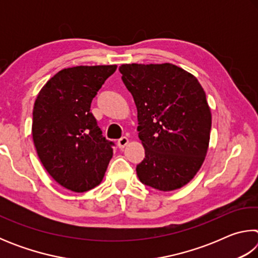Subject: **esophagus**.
<instances>
[{"label":"esophagus","instance_id":"34e87169","mask_svg":"<svg viewBox=\"0 0 258 258\" xmlns=\"http://www.w3.org/2000/svg\"><path fill=\"white\" fill-rule=\"evenodd\" d=\"M128 138L127 137H123V138H120L119 140H118V142H117V145H118V147L120 148V149H123V148H125L126 146L128 145Z\"/></svg>","mask_w":258,"mask_h":258}]
</instances>
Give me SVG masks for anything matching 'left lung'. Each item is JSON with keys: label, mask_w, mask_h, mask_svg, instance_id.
Wrapping results in <instances>:
<instances>
[{"label": "left lung", "mask_w": 258, "mask_h": 258, "mask_svg": "<svg viewBox=\"0 0 258 258\" xmlns=\"http://www.w3.org/2000/svg\"><path fill=\"white\" fill-rule=\"evenodd\" d=\"M138 110V132L146 157L139 180L160 191L189 183L207 155L212 112L197 78L172 63L119 67Z\"/></svg>", "instance_id": "8db88e82"}]
</instances>
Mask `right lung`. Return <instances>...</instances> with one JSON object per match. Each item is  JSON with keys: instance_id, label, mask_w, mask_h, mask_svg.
Instances as JSON below:
<instances>
[{"instance_id": "1", "label": "right lung", "mask_w": 258, "mask_h": 258, "mask_svg": "<svg viewBox=\"0 0 258 258\" xmlns=\"http://www.w3.org/2000/svg\"><path fill=\"white\" fill-rule=\"evenodd\" d=\"M116 64L77 66L56 73L33 109L32 134L38 158L61 186L85 192L101 183L113 142L102 137L91 102Z\"/></svg>"}]
</instances>
